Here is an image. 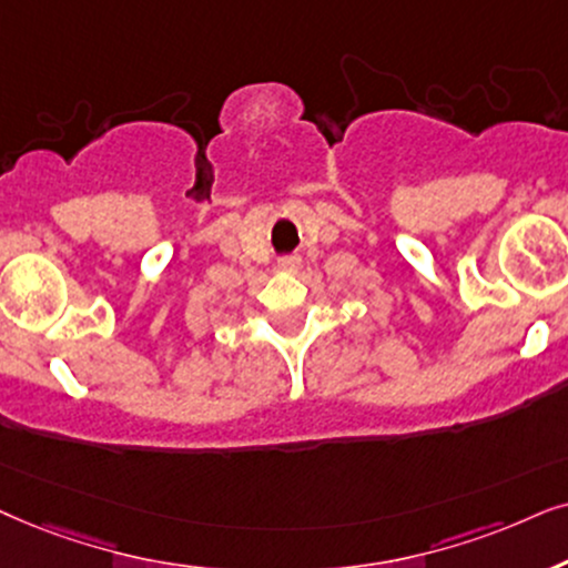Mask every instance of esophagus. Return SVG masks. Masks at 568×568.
Returning <instances> with one entry per match:
<instances>
[{
	"mask_svg": "<svg viewBox=\"0 0 568 568\" xmlns=\"http://www.w3.org/2000/svg\"><path fill=\"white\" fill-rule=\"evenodd\" d=\"M298 264H301L298 256H283V260L277 262V267L283 270V272H296Z\"/></svg>",
	"mask_w": 568,
	"mask_h": 568,
	"instance_id": "34e87169",
	"label": "esophagus"
}]
</instances>
